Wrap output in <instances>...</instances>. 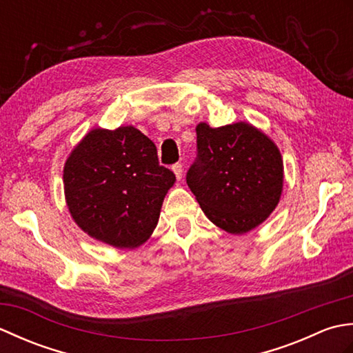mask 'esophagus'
<instances>
[{"mask_svg": "<svg viewBox=\"0 0 353 353\" xmlns=\"http://www.w3.org/2000/svg\"><path fill=\"white\" fill-rule=\"evenodd\" d=\"M172 171H174L177 181H181L182 174H183V165L182 163H174V165H172Z\"/></svg>", "mask_w": 353, "mask_h": 353, "instance_id": "34e87169", "label": "esophagus"}]
</instances>
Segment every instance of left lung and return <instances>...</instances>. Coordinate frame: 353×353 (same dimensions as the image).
Masks as SVG:
<instances>
[{"instance_id": "1", "label": "left lung", "mask_w": 353, "mask_h": 353, "mask_svg": "<svg viewBox=\"0 0 353 353\" xmlns=\"http://www.w3.org/2000/svg\"><path fill=\"white\" fill-rule=\"evenodd\" d=\"M197 157L186 183L215 226L241 235L264 223L279 203L283 162L279 148L256 127L239 121L200 123Z\"/></svg>"}]
</instances>
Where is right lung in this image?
Instances as JSON below:
<instances>
[{
	"label": "right lung",
	"instance_id": "add662e5",
	"mask_svg": "<svg viewBox=\"0 0 353 353\" xmlns=\"http://www.w3.org/2000/svg\"><path fill=\"white\" fill-rule=\"evenodd\" d=\"M174 182V172L159 165L153 141L133 125L91 130L63 167L74 221L89 236L118 249L147 241Z\"/></svg>",
	"mask_w": 353,
	"mask_h": 353
}]
</instances>
